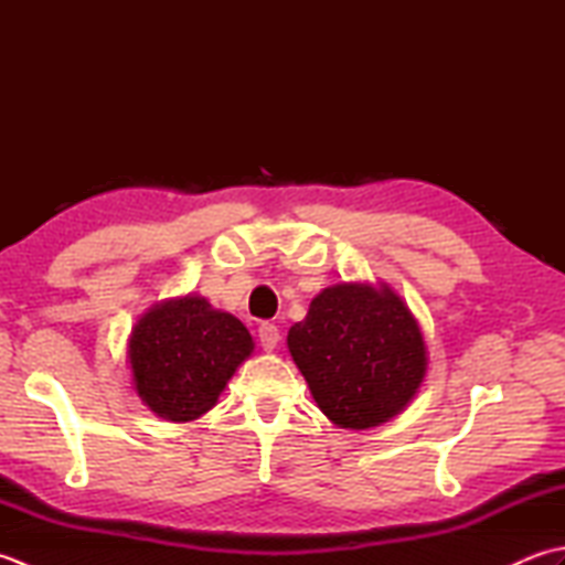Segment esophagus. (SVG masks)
Returning a JSON list of instances; mask_svg holds the SVG:
<instances>
[{
    "mask_svg": "<svg viewBox=\"0 0 565 565\" xmlns=\"http://www.w3.org/2000/svg\"><path fill=\"white\" fill-rule=\"evenodd\" d=\"M257 332H259V342H262L264 350H267V352L276 350V344H279V340H281V332H279V328L274 326V322H262Z\"/></svg>",
    "mask_w": 565,
    "mask_h": 565,
    "instance_id": "1",
    "label": "esophagus"
}]
</instances>
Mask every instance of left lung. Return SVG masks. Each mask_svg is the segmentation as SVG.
I'll list each match as a JSON object with an SVG mask.
<instances>
[{
  "mask_svg": "<svg viewBox=\"0 0 565 565\" xmlns=\"http://www.w3.org/2000/svg\"><path fill=\"white\" fill-rule=\"evenodd\" d=\"M286 342L318 407L340 427L386 423L425 379L423 332L388 286H330Z\"/></svg>",
  "mask_w": 565,
  "mask_h": 565,
  "instance_id": "1",
  "label": "left lung"
}]
</instances>
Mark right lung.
<instances>
[{
  "instance_id": "add662e5",
  "label": "right lung",
  "mask_w": 565,
  "mask_h": 565,
  "mask_svg": "<svg viewBox=\"0 0 565 565\" xmlns=\"http://www.w3.org/2000/svg\"><path fill=\"white\" fill-rule=\"evenodd\" d=\"M252 347L237 318L213 310L206 298L186 296L138 320L128 356L140 401L164 419L186 423L211 411Z\"/></svg>"
}]
</instances>
